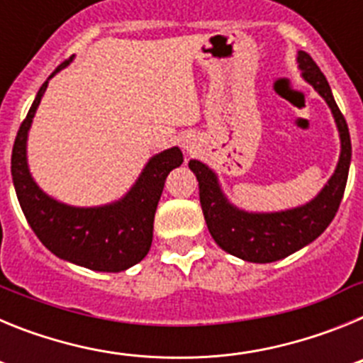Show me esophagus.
Returning <instances> with one entry per match:
<instances>
[{"instance_id":"1","label":"esophagus","mask_w":363,"mask_h":363,"mask_svg":"<svg viewBox=\"0 0 363 363\" xmlns=\"http://www.w3.org/2000/svg\"><path fill=\"white\" fill-rule=\"evenodd\" d=\"M182 147H184V150L189 154V156H192V154L198 152V147H200V143H198V140L194 134H185V136L182 138Z\"/></svg>"}]
</instances>
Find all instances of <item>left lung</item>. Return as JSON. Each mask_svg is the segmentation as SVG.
<instances>
[{
  "instance_id": "left-lung-1",
  "label": "left lung",
  "mask_w": 363,
  "mask_h": 363,
  "mask_svg": "<svg viewBox=\"0 0 363 363\" xmlns=\"http://www.w3.org/2000/svg\"><path fill=\"white\" fill-rule=\"evenodd\" d=\"M301 78L314 86L333 112L340 133V160L322 191L306 205L278 213H247L230 203L223 194L218 176L209 165L191 160L189 169L200 185V203L205 223L214 242L229 255L252 264H271L309 245L329 227L344 198L351 165V138L344 114L340 112L331 86L313 57L298 50Z\"/></svg>"
}]
</instances>
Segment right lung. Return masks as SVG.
Listing matches in <instances>:
<instances>
[{"label":"right lung","instance_id":"1","mask_svg":"<svg viewBox=\"0 0 363 363\" xmlns=\"http://www.w3.org/2000/svg\"><path fill=\"white\" fill-rule=\"evenodd\" d=\"M72 57L57 67L40 86L19 127L11 160L12 182L28 225L52 255L91 271L120 272L142 262L149 252L154 214L163 185L169 172L182 165L184 154L178 147H171L152 156L123 198L99 207H74L41 191L28 171V130L49 79L65 69Z\"/></svg>","mask_w":363,"mask_h":363}]
</instances>
